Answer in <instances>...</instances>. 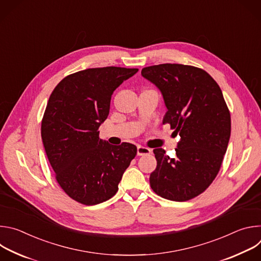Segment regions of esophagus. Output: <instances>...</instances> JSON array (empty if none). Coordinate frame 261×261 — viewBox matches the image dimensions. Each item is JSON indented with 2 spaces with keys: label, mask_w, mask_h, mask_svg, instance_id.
Listing matches in <instances>:
<instances>
[{
  "label": "esophagus",
  "mask_w": 261,
  "mask_h": 261,
  "mask_svg": "<svg viewBox=\"0 0 261 261\" xmlns=\"http://www.w3.org/2000/svg\"><path fill=\"white\" fill-rule=\"evenodd\" d=\"M152 153V150L148 147L142 146V145H138L137 146V155L138 156H143V155H148Z\"/></svg>",
  "instance_id": "obj_1"
}]
</instances>
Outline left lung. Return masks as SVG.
<instances>
[{
    "instance_id": "obj_1",
    "label": "left lung",
    "mask_w": 261,
    "mask_h": 261,
    "mask_svg": "<svg viewBox=\"0 0 261 261\" xmlns=\"http://www.w3.org/2000/svg\"><path fill=\"white\" fill-rule=\"evenodd\" d=\"M141 75L161 92L167 108L163 124L179 135L175 157L155 148L157 167L150 175L155 193L186 201L215 179L230 138V114L222 91L204 70L181 64L145 67Z\"/></svg>"
}]
</instances>
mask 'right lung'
Returning <instances> with one entry per match:
<instances>
[{
	"instance_id": "add662e5",
	"label": "right lung",
	"mask_w": 261,
	"mask_h": 261,
	"mask_svg": "<svg viewBox=\"0 0 261 261\" xmlns=\"http://www.w3.org/2000/svg\"><path fill=\"white\" fill-rule=\"evenodd\" d=\"M138 69L92 68L68 75L53 91L41 137L61 188L74 200L94 205L113 197L136 156L134 144L99 138L115 90Z\"/></svg>"
}]
</instances>
